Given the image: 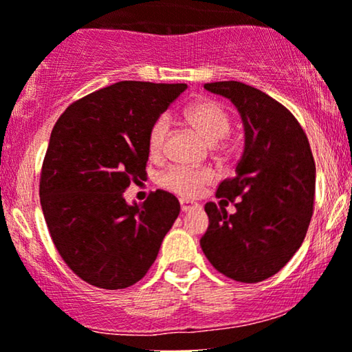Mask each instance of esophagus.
Wrapping results in <instances>:
<instances>
[{
  "label": "esophagus",
  "instance_id": "1",
  "mask_svg": "<svg viewBox=\"0 0 352 352\" xmlns=\"http://www.w3.org/2000/svg\"><path fill=\"white\" fill-rule=\"evenodd\" d=\"M196 208H199V204H196L193 201H188V199H180L182 212H188V210L196 209Z\"/></svg>",
  "mask_w": 352,
  "mask_h": 352
}]
</instances>
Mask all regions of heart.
Wrapping results in <instances>:
<instances>
[{"label":"heart","mask_w":352,"mask_h":352,"mask_svg":"<svg viewBox=\"0 0 352 352\" xmlns=\"http://www.w3.org/2000/svg\"><path fill=\"white\" fill-rule=\"evenodd\" d=\"M186 120L190 122L209 143H219L230 133V117L225 107L217 101L203 100L193 102L185 111ZM168 132V117L161 116L154 122L148 133V153L151 157H159L164 153ZM214 179V172L208 167L193 168L185 166L168 167L159 177V185L172 193L196 196L206 184Z\"/></svg>","instance_id":"obj_1"}]
</instances>
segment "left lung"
Segmentation results:
<instances>
[{"label": "left lung", "mask_w": 352, "mask_h": 352, "mask_svg": "<svg viewBox=\"0 0 352 352\" xmlns=\"http://www.w3.org/2000/svg\"><path fill=\"white\" fill-rule=\"evenodd\" d=\"M240 112L245 149L236 175L217 196L236 210L208 203L209 227L199 245L225 277L257 283L287 265L306 236L316 195V162L307 137L287 107L241 82L206 83Z\"/></svg>", "instance_id": "8db88e82"}]
</instances>
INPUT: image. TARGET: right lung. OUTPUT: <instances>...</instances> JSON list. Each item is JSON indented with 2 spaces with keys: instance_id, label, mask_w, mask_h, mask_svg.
<instances>
[{
  "instance_id": "right-lung-1",
  "label": "right lung",
  "mask_w": 352,
  "mask_h": 352,
  "mask_svg": "<svg viewBox=\"0 0 352 352\" xmlns=\"http://www.w3.org/2000/svg\"><path fill=\"white\" fill-rule=\"evenodd\" d=\"M185 83L117 82L70 104L56 122L41 168L40 203L65 264L93 287L122 289L142 280L179 217L167 191L129 204L144 180L148 133Z\"/></svg>"
}]
</instances>
